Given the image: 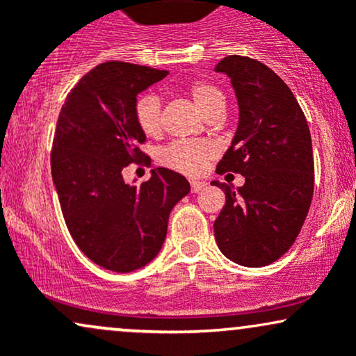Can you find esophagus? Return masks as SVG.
I'll list each match as a JSON object with an SVG mask.
<instances>
[{
  "instance_id": "1",
  "label": "esophagus",
  "mask_w": 356,
  "mask_h": 356,
  "mask_svg": "<svg viewBox=\"0 0 356 356\" xmlns=\"http://www.w3.org/2000/svg\"><path fill=\"white\" fill-rule=\"evenodd\" d=\"M204 187H206V182H202V181H191V189H192V192L202 191Z\"/></svg>"
}]
</instances>
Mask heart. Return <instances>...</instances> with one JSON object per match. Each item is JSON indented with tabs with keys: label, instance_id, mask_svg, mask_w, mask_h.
Instances as JSON below:
<instances>
[{
	"label": "heart",
	"instance_id": "obj_1",
	"mask_svg": "<svg viewBox=\"0 0 356 356\" xmlns=\"http://www.w3.org/2000/svg\"><path fill=\"white\" fill-rule=\"evenodd\" d=\"M189 95L204 117L226 107V97L218 87L207 81H195L189 87ZM136 120L145 136L161 132V100L155 95H144L136 104ZM216 155L209 142H175L161 152V162L170 169L187 175L201 174Z\"/></svg>",
	"mask_w": 356,
	"mask_h": 356
}]
</instances>
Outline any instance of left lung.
I'll return each mask as SVG.
<instances>
[{"label":"left lung","mask_w":356,"mask_h":356,"mask_svg":"<svg viewBox=\"0 0 356 356\" xmlns=\"http://www.w3.org/2000/svg\"><path fill=\"white\" fill-rule=\"evenodd\" d=\"M214 72L231 79L239 120L216 172L244 186L212 181L226 194L214 222L216 243L241 266H266L293 246L313 199L312 134L293 92L266 65L231 55Z\"/></svg>","instance_id":"8db88e82"}]
</instances>
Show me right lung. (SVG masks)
I'll list each match as a JSON object with an SVG mask.
<instances>
[{
  "label": "right lung",
  "mask_w": 356,
  "mask_h": 356,
  "mask_svg": "<svg viewBox=\"0 0 356 356\" xmlns=\"http://www.w3.org/2000/svg\"><path fill=\"white\" fill-rule=\"evenodd\" d=\"M167 75L105 61L73 87L56 122L51 177L65 222L81 252L110 271H136L157 257L170 211L191 191L184 175L164 167L140 186L122 175L132 162L149 161L138 150L145 134L136 120L137 97Z\"/></svg>",
  "instance_id": "add662e5"
}]
</instances>
